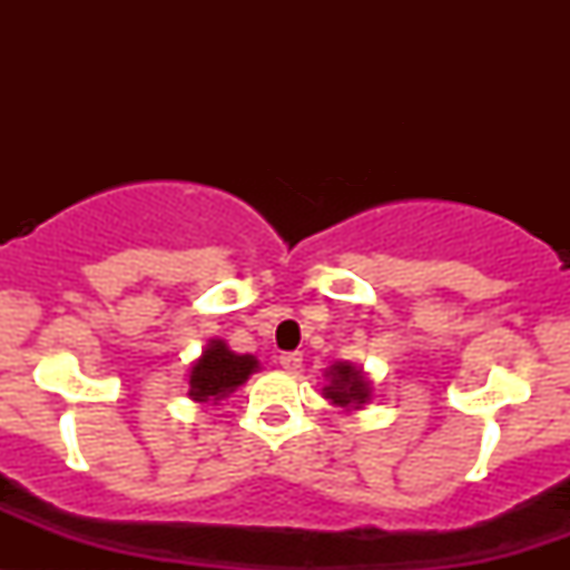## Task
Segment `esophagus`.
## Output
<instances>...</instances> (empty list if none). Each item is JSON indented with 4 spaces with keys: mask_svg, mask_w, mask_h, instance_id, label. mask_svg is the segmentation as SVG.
<instances>
[{
    "mask_svg": "<svg viewBox=\"0 0 570 570\" xmlns=\"http://www.w3.org/2000/svg\"><path fill=\"white\" fill-rule=\"evenodd\" d=\"M278 362H281V367H284L286 372H297L299 367H303V353H299V351H286V353H281Z\"/></svg>",
    "mask_w": 570,
    "mask_h": 570,
    "instance_id": "34e87169",
    "label": "esophagus"
}]
</instances>
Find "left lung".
<instances>
[{"label":"left lung","instance_id":"1","mask_svg":"<svg viewBox=\"0 0 570 570\" xmlns=\"http://www.w3.org/2000/svg\"><path fill=\"white\" fill-rule=\"evenodd\" d=\"M330 385H324V396L343 410H362L370 402L372 385L364 372L351 362H337L326 370Z\"/></svg>","mask_w":570,"mask_h":570}]
</instances>
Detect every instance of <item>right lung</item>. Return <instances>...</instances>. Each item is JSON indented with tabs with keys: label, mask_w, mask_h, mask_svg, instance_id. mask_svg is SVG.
<instances>
[{
	"label": "right lung",
	"mask_w": 570,
	"mask_h": 570,
	"mask_svg": "<svg viewBox=\"0 0 570 570\" xmlns=\"http://www.w3.org/2000/svg\"><path fill=\"white\" fill-rule=\"evenodd\" d=\"M259 362L252 353H235L225 340H208L206 351L189 370V399L193 402H214L230 396L238 385L248 381Z\"/></svg>",
	"instance_id": "add662e5"
}]
</instances>
